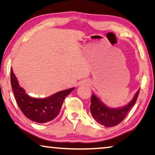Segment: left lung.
<instances>
[{"label":"left lung","mask_w":155,"mask_h":155,"mask_svg":"<svg viewBox=\"0 0 155 155\" xmlns=\"http://www.w3.org/2000/svg\"><path fill=\"white\" fill-rule=\"evenodd\" d=\"M139 91L140 89H138L132 100L127 105L117 108L106 106L97 96L92 94L90 105L91 115L96 122L105 127H110L116 126L126 117L130 109L135 104L138 98Z\"/></svg>","instance_id":"obj_1"}]
</instances>
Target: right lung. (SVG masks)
Returning <instances> with one entry per match:
<instances>
[{"mask_svg": "<svg viewBox=\"0 0 155 155\" xmlns=\"http://www.w3.org/2000/svg\"><path fill=\"white\" fill-rule=\"evenodd\" d=\"M10 80L18 106L26 117L37 123L50 122L57 117L64 98L75 89L73 87L59 91L48 97L38 98L29 96L20 87L12 68H11Z\"/></svg>", "mask_w": 155, "mask_h": 155, "instance_id": "right-lung-1", "label": "right lung"}]
</instances>
